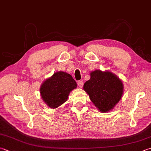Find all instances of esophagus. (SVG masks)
I'll return each instance as SVG.
<instances>
[{
	"mask_svg": "<svg viewBox=\"0 0 151 151\" xmlns=\"http://www.w3.org/2000/svg\"><path fill=\"white\" fill-rule=\"evenodd\" d=\"M77 84H78L79 88H82V86H83V84H83V82L81 81H78V82H77Z\"/></svg>",
	"mask_w": 151,
	"mask_h": 151,
	"instance_id": "34e87169",
	"label": "esophagus"
}]
</instances>
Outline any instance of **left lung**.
Here are the masks:
<instances>
[{"label":"left lung","mask_w":151,"mask_h":151,"mask_svg":"<svg viewBox=\"0 0 151 151\" xmlns=\"http://www.w3.org/2000/svg\"><path fill=\"white\" fill-rule=\"evenodd\" d=\"M84 90L101 113L113 109L124 92L123 82L109 70H95L90 73V79L84 84Z\"/></svg>","instance_id":"obj_1"}]
</instances>
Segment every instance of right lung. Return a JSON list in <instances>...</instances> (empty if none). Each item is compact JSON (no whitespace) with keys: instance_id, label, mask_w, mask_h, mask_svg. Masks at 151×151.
Masks as SVG:
<instances>
[{"instance_id":"obj_1","label":"right lung","mask_w":151,"mask_h":151,"mask_svg":"<svg viewBox=\"0 0 151 151\" xmlns=\"http://www.w3.org/2000/svg\"><path fill=\"white\" fill-rule=\"evenodd\" d=\"M76 87L71 75L58 71L43 82L40 88V96L49 107L55 109L67 101L70 92Z\"/></svg>"}]
</instances>
